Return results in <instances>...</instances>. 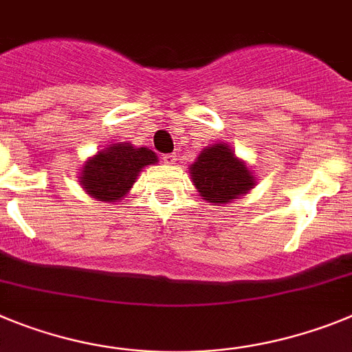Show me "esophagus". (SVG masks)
I'll list each match as a JSON object with an SVG mask.
<instances>
[{
  "instance_id": "obj_1",
  "label": "esophagus",
  "mask_w": 352,
  "mask_h": 352,
  "mask_svg": "<svg viewBox=\"0 0 352 352\" xmlns=\"http://www.w3.org/2000/svg\"><path fill=\"white\" fill-rule=\"evenodd\" d=\"M163 161L166 164H175V161H177V155L175 154H164L163 155Z\"/></svg>"
}]
</instances>
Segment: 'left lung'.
<instances>
[{
	"label": "left lung",
	"mask_w": 352,
	"mask_h": 352,
	"mask_svg": "<svg viewBox=\"0 0 352 352\" xmlns=\"http://www.w3.org/2000/svg\"><path fill=\"white\" fill-rule=\"evenodd\" d=\"M189 170L198 193L209 204H228L255 186V177L225 143L201 151Z\"/></svg>",
	"instance_id": "8db88e82"
}]
</instances>
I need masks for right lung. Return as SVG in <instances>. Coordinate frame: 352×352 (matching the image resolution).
<instances>
[{
	"mask_svg": "<svg viewBox=\"0 0 352 352\" xmlns=\"http://www.w3.org/2000/svg\"><path fill=\"white\" fill-rule=\"evenodd\" d=\"M157 163V155L129 143H115L100 151L85 164L81 184L85 191L100 201H117L129 191L146 164Z\"/></svg>",
	"mask_w": 352,
	"mask_h": 352,
	"instance_id": "right-lung-1",
	"label": "right lung"
}]
</instances>
